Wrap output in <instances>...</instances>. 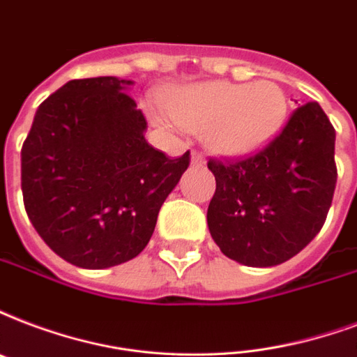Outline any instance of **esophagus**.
Returning <instances> with one entry per match:
<instances>
[{
	"label": "esophagus",
	"instance_id": "esophagus-1",
	"mask_svg": "<svg viewBox=\"0 0 357 357\" xmlns=\"http://www.w3.org/2000/svg\"><path fill=\"white\" fill-rule=\"evenodd\" d=\"M204 165H206V157L202 153H198V151H192V155H190V167L202 168Z\"/></svg>",
	"mask_w": 357,
	"mask_h": 357
}]
</instances>
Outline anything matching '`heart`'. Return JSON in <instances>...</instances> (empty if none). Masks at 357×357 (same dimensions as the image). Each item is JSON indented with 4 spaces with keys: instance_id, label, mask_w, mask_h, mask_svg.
Instances as JSON below:
<instances>
[{
    "instance_id": "obj_1",
    "label": "heart",
    "mask_w": 357,
    "mask_h": 357,
    "mask_svg": "<svg viewBox=\"0 0 357 357\" xmlns=\"http://www.w3.org/2000/svg\"><path fill=\"white\" fill-rule=\"evenodd\" d=\"M168 116L187 130L204 135L215 153L247 157L281 132L288 114L287 95L275 82H202L176 89Z\"/></svg>"
}]
</instances>
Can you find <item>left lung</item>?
<instances>
[{"label":"left lung","mask_w":357,"mask_h":357,"mask_svg":"<svg viewBox=\"0 0 357 357\" xmlns=\"http://www.w3.org/2000/svg\"><path fill=\"white\" fill-rule=\"evenodd\" d=\"M208 168L217 183L208 227L222 255L251 268L279 266L324 227L337 183L335 129L318 102H307L260 153Z\"/></svg>","instance_id":"1"}]
</instances>
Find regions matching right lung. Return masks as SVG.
I'll return each mask as SVG.
<instances>
[{"mask_svg":"<svg viewBox=\"0 0 357 357\" xmlns=\"http://www.w3.org/2000/svg\"><path fill=\"white\" fill-rule=\"evenodd\" d=\"M132 80H70L37 108L22 146V195L37 234L73 266L105 269L148 245L157 215L189 167L146 140Z\"/></svg>","mask_w":357,"mask_h":357,"instance_id":"right-lung-1","label":"right lung"}]
</instances>
